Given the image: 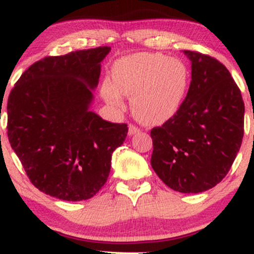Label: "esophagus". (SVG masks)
I'll list each match as a JSON object with an SVG mask.
<instances>
[{
	"mask_svg": "<svg viewBox=\"0 0 254 254\" xmlns=\"http://www.w3.org/2000/svg\"><path fill=\"white\" fill-rule=\"evenodd\" d=\"M139 132H141V130H139L138 127H135V125H132V124L129 125V136L136 135V133H139Z\"/></svg>",
	"mask_w": 254,
	"mask_h": 254,
	"instance_id": "1",
	"label": "esophagus"
}]
</instances>
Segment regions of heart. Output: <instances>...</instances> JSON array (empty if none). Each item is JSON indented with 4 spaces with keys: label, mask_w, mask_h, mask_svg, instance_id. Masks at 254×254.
I'll use <instances>...</instances> for the list:
<instances>
[{
    "label": "heart",
    "mask_w": 254,
    "mask_h": 254,
    "mask_svg": "<svg viewBox=\"0 0 254 254\" xmlns=\"http://www.w3.org/2000/svg\"><path fill=\"white\" fill-rule=\"evenodd\" d=\"M113 82L105 80L101 95L115 109H123V95L131 97V111L141 123L160 125L182 109L190 86V72L183 61L159 52H138L118 60Z\"/></svg>",
    "instance_id": "b5f03b06"
}]
</instances>
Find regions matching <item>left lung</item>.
I'll return each instance as SVG.
<instances>
[{
	"mask_svg": "<svg viewBox=\"0 0 254 254\" xmlns=\"http://www.w3.org/2000/svg\"><path fill=\"white\" fill-rule=\"evenodd\" d=\"M184 54L191 61L189 92L179 112L151 129L150 164L172 190L199 193L232 167L243 142L245 105L222 63L196 51Z\"/></svg>",
	"mask_w": 254,
	"mask_h": 254,
	"instance_id": "8db88e82",
	"label": "left lung"
}]
</instances>
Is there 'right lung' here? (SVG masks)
I'll list each match as a JSON object with an SVG mask.
<instances>
[{"mask_svg": "<svg viewBox=\"0 0 254 254\" xmlns=\"http://www.w3.org/2000/svg\"><path fill=\"white\" fill-rule=\"evenodd\" d=\"M109 46L45 57L11 89L8 139L39 191L58 199H89L106 183L112 153L127 133L89 110Z\"/></svg>", "mask_w": 254, "mask_h": 254, "instance_id": "obj_1", "label": "right lung"}]
</instances>
